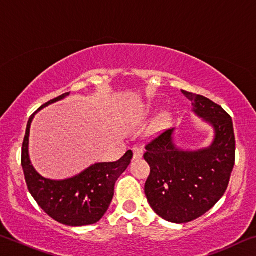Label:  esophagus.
<instances>
[{
    "label": "esophagus",
    "instance_id": "obj_1",
    "mask_svg": "<svg viewBox=\"0 0 256 256\" xmlns=\"http://www.w3.org/2000/svg\"><path fill=\"white\" fill-rule=\"evenodd\" d=\"M142 156H144V151H142V149L138 148V146H134L133 148V159H141Z\"/></svg>",
    "mask_w": 256,
    "mask_h": 256
}]
</instances>
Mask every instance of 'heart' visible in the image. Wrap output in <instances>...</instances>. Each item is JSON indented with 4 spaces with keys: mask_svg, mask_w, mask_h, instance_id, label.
<instances>
[{
    "mask_svg": "<svg viewBox=\"0 0 256 256\" xmlns=\"http://www.w3.org/2000/svg\"><path fill=\"white\" fill-rule=\"evenodd\" d=\"M168 122V114L167 112H160L158 115V118H156V120L152 124V126H151L150 131L152 133H157L159 132L160 130H162L164 128V125L167 124Z\"/></svg>",
    "mask_w": 256,
    "mask_h": 256,
    "instance_id": "obj_1",
    "label": "heart"
}]
</instances>
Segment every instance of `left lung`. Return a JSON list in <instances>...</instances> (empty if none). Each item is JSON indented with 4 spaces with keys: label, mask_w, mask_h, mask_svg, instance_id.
Here are the masks:
<instances>
[{
    "label": "left lung",
    "mask_w": 256,
    "mask_h": 256,
    "mask_svg": "<svg viewBox=\"0 0 256 256\" xmlns=\"http://www.w3.org/2000/svg\"><path fill=\"white\" fill-rule=\"evenodd\" d=\"M192 110L210 124L212 144L198 150H183L167 130L146 146L150 175L144 193L152 210L174 224L190 222L209 211L226 192L235 164V134L232 118L210 99L182 90Z\"/></svg>",
    "instance_id": "obj_1"
}]
</instances>
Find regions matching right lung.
Here are the masks:
<instances>
[{
	"instance_id": "1",
	"label": "right lung",
	"mask_w": 256,
	"mask_h": 256,
	"mask_svg": "<svg viewBox=\"0 0 256 256\" xmlns=\"http://www.w3.org/2000/svg\"><path fill=\"white\" fill-rule=\"evenodd\" d=\"M68 94L70 92L52 99L30 116L22 144L21 164L29 192L38 206L58 222L79 227L96 224L106 214L114 196L116 180L131 162L133 152L126 151L118 162L92 164L71 178L56 180L42 177L30 162V125L38 112Z\"/></svg>"
}]
</instances>
